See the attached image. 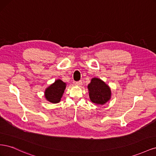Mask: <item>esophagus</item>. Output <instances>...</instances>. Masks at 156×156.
<instances>
[{
    "label": "esophagus",
    "mask_w": 156,
    "mask_h": 156,
    "mask_svg": "<svg viewBox=\"0 0 156 156\" xmlns=\"http://www.w3.org/2000/svg\"><path fill=\"white\" fill-rule=\"evenodd\" d=\"M75 84H76V85H77V86H81V84H82V82L81 81H77V82H75Z\"/></svg>",
    "instance_id": "obj_1"
}]
</instances>
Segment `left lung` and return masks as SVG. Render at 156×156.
I'll use <instances>...</instances> for the list:
<instances>
[{
	"label": "left lung",
	"mask_w": 156,
	"mask_h": 156,
	"mask_svg": "<svg viewBox=\"0 0 156 156\" xmlns=\"http://www.w3.org/2000/svg\"><path fill=\"white\" fill-rule=\"evenodd\" d=\"M90 100L97 105H103L110 100V88L98 78H93L88 85Z\"/></svg>",
	"instance_id": "left-lung-1"
}]
</instances>
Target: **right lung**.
<instances>
[{
  "label": "right lung",
  "mask_w": 156,
  "mask_h": 156,
  "mask_svg": "<svg viewBox=\"0 0 156 156\" xmlns=\"http://www.w3.org/2000/svg\"><path fill=\"white\" fill-rule=\"evenodd\" d=\"M65 88L66 83L60 79L56 80L45 90V96L47 100L53 103H58L62 96Z\"/></svg>",
  "instance_id": "1"
}]
</instances>
